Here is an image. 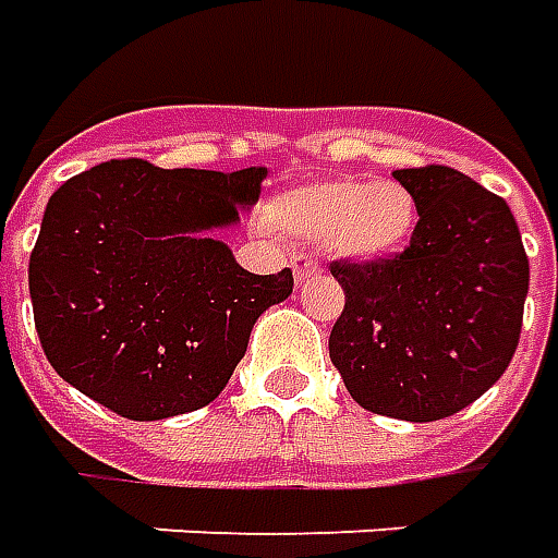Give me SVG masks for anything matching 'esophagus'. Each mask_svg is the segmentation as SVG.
<instances>
[{
  "mask_svg": "<svg viewBox=\"0 0 558 558\" xmlns=\"http://www.w3.org/2000/svg\"><path fill=\"white\" fill-rule=\"evenodd\" d=\"M290 266H292V275H295V283H299V287L319 275L317 259H311V256H292Z\"/></svg>",
  "mask_w": 558,
  "mask_h": 558,
  "instance_id": "1",
  "label": "esophagus"
}]
</instances>
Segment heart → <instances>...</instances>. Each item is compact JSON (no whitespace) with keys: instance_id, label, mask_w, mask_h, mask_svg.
<instances>
[{"instance_id":"b5f03b06","label":"heart","mask_w":558,"mask_h":558,"mask_svg":"<svg viewBox=\"0 0 558 558\" xmlns=\"http://www.w3.org/2000/svg\"><path fill=\"white\" fill-rule=\"evenodd\" d=\"M271 223L292 239L323 241L350 263H380L414 239L416 198L399 181L335 178L275 198Z\"/></svg>"}]
</instances>
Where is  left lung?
<instances>
[{
    "instance_id": "left-lung-1",
    "label": "left lung",
    "mask_w": 558,
    "mask_h": 558,
    "mask_svg": "<svg viewBox=\"0 0 558 558\" xmlns=\"http://www.w3.org/2000/svg\"><path fill=\"white\" fill-rule=\"evenodd\" d=\"M416 198L411 247L384 263H335L344 314L329 356L365 411L408 423L459 414L513 360L529 259L508 202L447 166L399 169Z\"/></svg>"
}]
</instances>
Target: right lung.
Returning <instances> with one entry per match:
<instances>
[{"label": "right lung", "instance_id": "obj_1", "mask_svg": "<svg viewBox=\"0 0 558 558\" xmlns=\"http://www.w3.org/2000/svg\"><path fill=\"white\" fill-rule=\"evenodd\" d=\"M266 174L111 159L65 181L29 256L53 372L138 423L217 399L253 323L292 292L290 268L251 275L220 241L259 202Z\"/></svg>", "mask_w": 558, "mask_h": 558}]
</instances>
